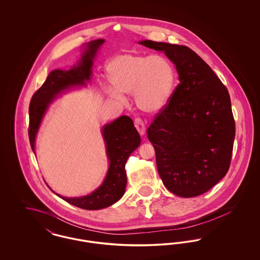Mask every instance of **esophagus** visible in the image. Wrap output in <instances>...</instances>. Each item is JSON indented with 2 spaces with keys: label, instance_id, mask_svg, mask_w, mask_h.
I'll return each mask as SVG.
<instances>
[{
  "label": "esophagus",
  "instance_id": "obj_1",
  "mask_svg": "<svg viewBox=\"0 0 260 260\" xmlns=\"http://www.w3.org/2000/svg\"><path fill=\"white\" fill-rule=\"evenodd\" d=\"M135 126H136L137 132H138L141 136L144 135L146 127H145V124H144V122L142 121V119L136 118V119H135Z\"/></svg>",
  "mask_w": 260,
  "mask_h": 260
}]
</instances>
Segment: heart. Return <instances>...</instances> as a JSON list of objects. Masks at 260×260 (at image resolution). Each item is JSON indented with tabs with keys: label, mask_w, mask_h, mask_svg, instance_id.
Masks as SVG:
<instances>
[{
	"label": "heart",
	"mask_w": 260,
	"mask_h": 260,
	"mask_svg": "<svg viewBox=\"0 0 260 260\" xmlns=\"http://www.w3.org/2000/svg\"><path fill=\"white\" fill-rule=\"evenodd\" d=\"M106 72L109 82L120 92L136 94L137 106L145 112L164 108L173 94L175 70L172 62L161 54L142 55L124 53L108 63ZM109 88V94H121Z\"/></svg>",
	"instance_id": "obj_1"
}]
</instances>
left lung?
Instances as JSON below:
<instances>
[{
  "instance_id": "1",
  "label": "left lung",
  "mask_w": 260,
  "mask_h": 260,
  "mask_svg": "<svg viewBox=\"0 0 260 260\" xmlns=\"http://www.w3.org/2000/svg\"><path fill=\"white\" fill-rule=\"evenodd\" d=\"M140 44L164 51L179 75L147 131L162 183L179 197L202 195L230 168L236 127L229 92L191 49L149 40Z\"/></svg>"
}]
</instances>
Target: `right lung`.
I'll return each mask as SVG.
<instances>
[{
	"instance_id": "1",
	"label": "right lung",
	"mask_w": 260,
	"mask_h": 260,
	"mask_svg": "<svg viewBox=\"0 0 260 260\" xmlns=\"http://www.w3.org/2000/svg\"><path fill=\"white\" fill-rule=\"evenodd\" d=\"M103 43L104 40L102 39L88 42L77 66L67 71H51L43 86L33 94L29 105L28 127V136L33 152L38 128L50 102L57 93L65 88L85 85V82L90 79L92 60L96 50ZM102 133L106 143L107 156L110 161L108 173L102 185L90 195L81 198H65L55 193L67 203L80 209L88 210L104 209L122 198L126 185L125 161L140 144V136L133 120L128 116H122L111 124H106L103 126Z\"/></svg>"
}]
</instances>
